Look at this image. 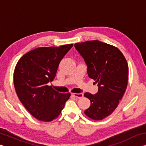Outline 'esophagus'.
Returning a JSON list of instances; mask_svg holds the SVG:
<instances>
[{"mask_svg":"<svg viewBox=\"0 0 146 146\" xmlns=\"http://www.w3.org/2000/svg\"><path fill=\"white\" fill-rule=\"evenodd\" d=\"M71 95L73 96V97H76V98H82L83 97V94L82 93H71Z\"/></svg>","mask_w":146,"mask_h":146,"instance_id":"34e87169","label":"esophagus"}]
</instances>
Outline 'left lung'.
<instances>
[{"label":"left lung","mask_w":146,"mask_h":146,"mask_svg":"<svg viewBox=\"0 0 146 146\" xmlns=\"http://www.w3.org/2000/svg\"><path fill=\"white\" fill-rule=\"evenodd\" d=\"M74 46L87 65L89 77L98 84V93H84L91 102L84 113L93 120H102L114 111L126 90L127 61L117 48L99 40L76 43Z\"/></svg>","instance_id":"obj_1"}]
</instances>
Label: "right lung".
I'll list each match as a JSON object with an SVG mask.
<instances>
[{
	"mask_svg": "<svg viewBox=\"0 0 146 146\" xmlns=\"http://www.w3.org/2000/svg\"><path fill=\"white\" fill-rule=\"evenodd\" d=\"M73 46L38 48L24 55L17 64L13 75L17 95L36 119H55L70 97V93H60L48 84L55 77L59 63Z\"/></svg>",
	"mask_w": 146,
	"mask_h": 146,
	"instance_id": "obj_1",
	"label": "right lung"
}]
</instances>
